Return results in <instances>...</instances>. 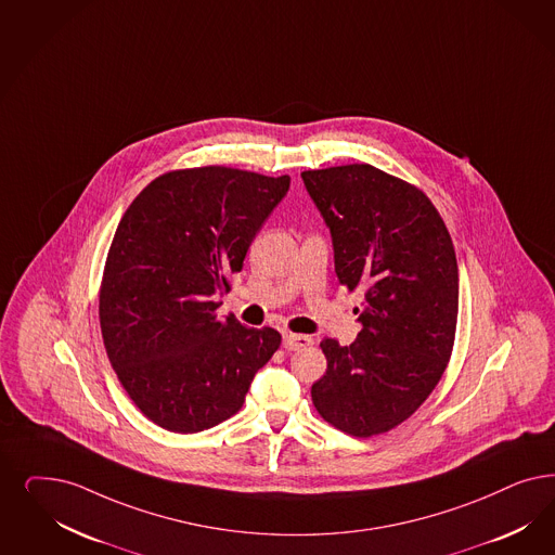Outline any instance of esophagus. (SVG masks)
Returning <instances> with one entry per match:
<instances>
[{"label":"esophagus","mask_w":555,"mask_h":555,"mask_svg":"<svg viewBox=\"0 0 555 555\" xmlns=\"http://www.w3.org/2000/svg\"><path fill=\"white\" fill-rule=\"evenodd\" d=\"M311 345V338L306 334H293V332H285L283 334V346L287 350H301L306 346Z\"/></svg>","instance_id":"34e87169"}]
</instances>
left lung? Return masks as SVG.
Instances as JSON below:
<instances>
[{"label":"left lung","instance_id":"obj_1","mask_svg":"<svg viewBox=\"0 0 555 555\" xmlns=\"http://www.w3.org/2000/svg\"><path fill=\"white\" fill-rule=\"evenodd\" d=\"M301 178L332 233L338 283L363 291L357 340L320 343L327 369L311 400L325 422L366 439L410 418L447 369L457 327L455 248L430 198L371 164Z\"/></svg>","mask_w":555,"mask_h":555}]
</instances>
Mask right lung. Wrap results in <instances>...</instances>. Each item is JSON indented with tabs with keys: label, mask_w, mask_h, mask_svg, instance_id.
I'll return each instance as SVG.
<instances>
[{
	"label": "right lung",
	"mask_w": 555,
	"mask_h": 555,
	"mask_svg": "<svg viewBox=\"0 0 555 555\" xmlns=\"http://www.w3.org/2000/svg\"><path fill=\"white\" fill-rule=\"evenodd\" d=\"M291 178L225 166L155 178L125 210L100 285L118 382L157 426L189 435L231 418L281 346L272 327L217 315L249 244Z\"/></svg>",
	"instance_id": "1"
}]
</instances>
